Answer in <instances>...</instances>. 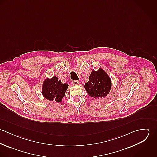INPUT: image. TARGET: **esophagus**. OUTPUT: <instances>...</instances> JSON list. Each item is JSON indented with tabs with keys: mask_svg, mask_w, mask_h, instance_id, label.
Instances as JSON below:
<instances>
[{
	"mask_svg": "<svg viewBox=\"0 0 157 157\" xmlns=\"http://www.w3.org/2000/svg\"><path fill=\"white\" fill-rule=\"evenodd\" d=\"M72 84L73 85H78L79 84V82L78 80H72Z\"/></svg>",
	"mask_w": 157,
	"mask_h": 157,
	"instance_id": "esophagus-1",
	"label": "esophagus"
}]
</instances>
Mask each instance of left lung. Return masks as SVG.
<instances>
[{
	"label": "left lung",
	"instance_id": "1",
	"mask_svg": "<svg viewBox=\"0 0 157 157\" xmlns=\"http://www.w3.org/2000/svg\"><path fill=\"white\" fill-rule=\"evenodd\" d=\"M89 81L85 84V88L90 97L98 98L105 97L111 88V81L108 75L102 69L92 71Z\"/></svg>",
	"mask_w": 157,
	"mask_h": 157
}]
</instances>
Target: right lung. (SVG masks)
<instances>
[{
	"mask_svg": "<svg viewBox=\"0 0 157 157\" xmlns=\"http://www.w3.org/2000/svg\"><path fill=\"white\" fill-rule=\"evenodd\" d=\"M67 86V84L62 83L61 81L54 76L51 79H46L44 82L42 94L47 100L60 102L65 96Z\"/></svg>",
	"mask_w": 157,
	"mask_h": 157,
	"instance_id": "right-lung-1",
	"label": "right lung"
}]
</instances>
